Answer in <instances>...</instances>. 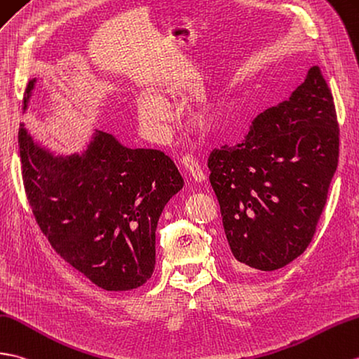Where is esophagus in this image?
Returning <instances> with one entry per match:
<instances>
[{
    "label": "esophagus",
    "mask_w": 359,
    "mask_h": 359,
    "mask_svg": "<svg viewBox=\"0 0 359 359\" xmlns=\"http://www.w3.org/2000/svg\"><path fill=\"white\" fill-rule=\"evenodd\" d=\"M182 165H183V168H185L188 176L194 182H197V183L205 182V172L202 171V168H200L198 163L194 161V157L185 156L182 159Z\"/></svg>",
    "instance_id": "1"
}]
</instances>
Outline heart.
<instances>
[{"label": "heart", "mask_w": 359, "mask_h": 359, "mask_svg": "<svg viewBox=\"0 0 359 359\" xmlns=\"http://www.w3.org/2000/svg\"><path fill=\"white\" fill-rule=\"evenodd\" d=\"M177 87L172 82H162L156 87V93H140L137 97V114L144 127L154 136H161L170 122L171 110L168 101L176 96ZM228 116L226 99L217 96L212 99H205L203 102L197 104L191 111V122L194 127L205 133L212 135Z\"/></svg>", "instance_id": "heart-1"}]
</instances>
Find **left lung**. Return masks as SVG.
<instances>
[{
    "label": "left lung",
    "instance_id": "obj_1",
    "mask_svg": "<svg viewBox=\"0 0 359 359\" xmlns=\"http://www.w3.org/2000/svg\"><path fill=\"white\" fill-rule=\"evenodd\" d=\"M335 104L316 65L287 101L257 116L246 139L208 166L232 263L275 271L304 252L338 165Z\"/></svg>",
    "mask_w": 359,
    "mask_h": 359
}]
</instances>
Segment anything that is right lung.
Returning <instances> with one entry per match:
<instances>
[{"instance_id":"1","label":"right lung","mask_w":359,"mask_h":359,"mask_svg":"<svg viewBox=\"0 0 359 359\" xmlns=\"http://www.w3.org/2000/svg\"><path fill=\"white\" fill-rule=\"evenodd\" d=\"M35 82L24 93V110ZM18 144L29 203L55 251L105 290L147 283L156 264L157 222L183 188L170 157L128 148L97 130L81 153L61 154L33 139L24 122Z\"/></svg>"}]
</instances>
